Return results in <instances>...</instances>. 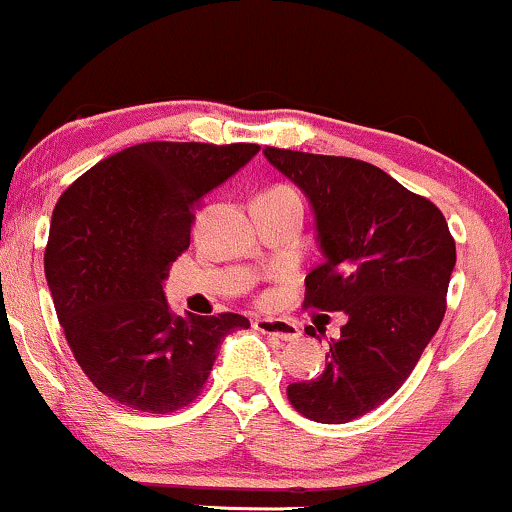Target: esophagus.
<instances>
[{"label":"esophagus","instance_id":"obj_1","mask_svg":"<svg viewBox=\"0 0 512 512\" xmlns=\"http://www.w3.org/2000/svg\"><path fill=\"white\" fill-rule=\"evenodd\" d=\"M257 331L264 336H274L279 338V341H295V338L300 336L298 326L293 322H288V319H255L252 322Z\"/></svg>","mask_w":512,"mask_h":512}]
</instances>
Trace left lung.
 <instances>
[{
	"label": "left lung",
	"mask_w": 512,
	"mask_h": 512,
	"mask_svg": "<svg viewBox=\"0 0 512 512\" xmlns=\"http://www.w3.org/2000/svg\"><path fill=\"white\" fill-rule=\"evenodd\" d=\"M264 155L315 209L324 262L307 274L303 307L348 317L324 372L288 386V400L307 420L350 422L403 386L439 329L455 240L432 200L379 166L281 147Z\"/></svg>",
	"instance_id": "left-lung-1"
}]
</instances>
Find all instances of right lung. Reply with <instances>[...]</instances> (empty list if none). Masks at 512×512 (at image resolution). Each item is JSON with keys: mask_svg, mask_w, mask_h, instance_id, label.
Here are the masks:
<instances>
[{"mask_svg": "<svg viewBox=\"0 0 512 512\" xmlns=\"http://www.w3.org/2000/svg\"><path fill=\"white\" fill-rule=\"evenodd\" d=\"M255 143H140L59 197L45 248L54 310L88 379L131 410L166 415L200 396L236 312L171 315L162 283L190 245L193 209L257 155Z\"/></svg>", "mask_w": 512, "mask_h": 512, "instance_id": "right-lung-1", "label": "right lung"}]
</instances>
